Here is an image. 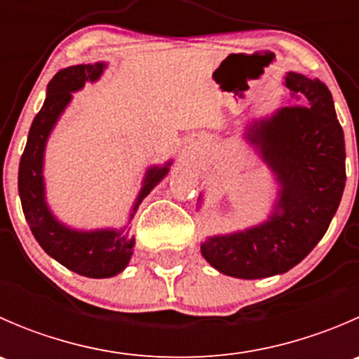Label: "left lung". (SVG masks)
<instances>
[{
    "label": "left lung",
    "instance_id": "8db88e82",
    "mask_svg": "<svg viewBox=\"0 0 359 359\" xmlns=\"http://www.w3.org/2000/svg\"><path fill=\"white\" fill-rule=\"evenodd\" d=\"M299 104L252 126V142L281 182L269 222L245 233L208 238L201 253L227 276L259 280L287 273L323 238L346 186V144L325 83L290 72Z\"/></svg>",
    "mask_w": 359,
    "mask_h": 359
}]
</instances>
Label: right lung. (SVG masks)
<instances>
[{
    "label": "right lung",
    "instance_id": "obj_1",
    "mask_svg": "<svg viewBox=\"0 0 359 359\" xmlns=\"http://www.w3.org/2000/svg\"><path fill=\"white\" fill-rule=\"evenodd\" d=\"M104 64H79L57 72L48 83V95L38 114L32 119L27 144L19 165V194L24 217L39 247L67 269L88 278H109L121 273L132 257L135 241L128 240L118 231H95L76 233L60 226L45 205L43 193V151L46 137L55 125L57 118L71 100V92L79 90L85 81H95L102 74ZM170 165V163H168ZM168 165L151 168L140 200L151 193L154 186L166 175Z\"/></svg>",
    "mask_w": 359,
    "mask_h": 359
}]
</instances>
